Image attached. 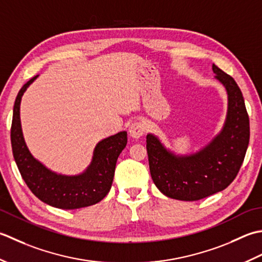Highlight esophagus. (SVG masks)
<instances>
[{"label": "esophagus", "mask_w": 262, "mask_h": 262, "mask_svg": "<svg viewBox=\"0 0 262 262\" xmlns=\"http://www.w3.org/2000/svg\"><path fill=\"white\" fill-rule=\"evenodd\" d=\"M146 131V127L145 124L142 123L140 121H135L132 122L129 126V133L132 138H140L141 136H143V133Z\"/></svg>", "instance_id": "1"}]
</instances>
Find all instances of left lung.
Masks as SVG:
<instances>
[{
  "label": "left lung",
  "instance_id": "left-lung-1",
  "mask_svg": "<svg viewBox=\"0 0 262 262\" xmlns=\"http://www.w3.org/2000/svg\"><path fill=\"white\" fill-rule=\"evenodd\" d=\"M216 79L228 95L225 125L206 148L190 156H175L158 139L147 136L151 179L168 198L195 201L223 191L236 178L250 140V122L241 89L231 76L212 64Z\"/></svg>",
  "mask_w": 262,
  "mask_h": 262
}]
</instances>
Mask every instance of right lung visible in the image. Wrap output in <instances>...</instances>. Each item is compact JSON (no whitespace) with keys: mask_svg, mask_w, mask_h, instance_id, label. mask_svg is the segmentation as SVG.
<instances>
[{"mask_svg":"<svg viewBox=\"0 0 262 262\" xmlns=\"http://www.w3.org/2000/svg\"><path fill=\"white\" fill-rule=\"evenodd\" d=\"M37 77L24 84L13 106L11 146L19 172L30 191L47 205L60 209H78L97 204L111 190L117 157L127 142L126 132L122 131L101 140L96 146L93 162L84 173L67 176L52 172L29 152L21 130V97Z\"/></svg>","mask_w":262,"mask_h":262,"instance_id":"obj_1","label":"right lung"}]
</instances>
